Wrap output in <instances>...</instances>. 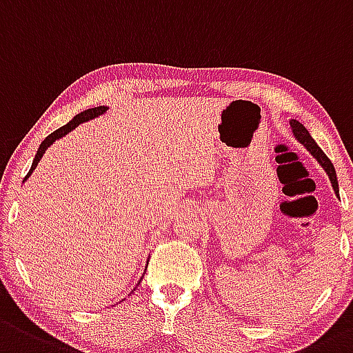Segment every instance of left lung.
<instances>
[{"label": "left lung", "instance_id": "obj_1", "mask_svg": "<svg viewBox=\"0 0 353 353\" xmlns=\"http://www.w3.org/2000/svg\"><path fill=\"white\" fill-rule=\"evenodd\" d=\"M289 123H291V130H292V135H294V139L298 140L299 143H303V145L306 147V150L310 152L314 159H316L318 164L323 167V170L326 172V176H328L330 183H332L333 191H335V194L339 196V181H336V172H335V167H333V164H332V161L326 157L325 152L318 147V143L314 142L313 137L310 135V132H307V130L304 128L298 120H291Z\"/></svg>", "mask_w": 353, "mask_h": 353}]
</instances>
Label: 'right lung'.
Returning a JSON list of instances; mask_svg holds the SVG:
<instances>
[{"instance_id":"add662e5","label":"right lung","mask_w":353,"mask_h":353,"mask_svg":"<svg viewBox=\"0 0 353 353\" xmlns=\"http://www.w3.org/2000/svg\"><path fill=\"white\" fill-rule=\"evenodd\" d=\"M106 110H108V108H106V106H96V108H89V110H86V111H83V113L76 114V117H74L72 120H70L68 125H64V127H61L59 130H55L54 133H50V135L47 137V139L43 140L42 143H40L39 150H37L35 159H33V162H32V167H30V170H28L27 177H25V179H23V183H25V181L28 179L30 176H32V172H33V170H35V167L39 165L40 159L43 157V154H46L47 148H49V147L52 145V143L55 142V140H59V139H62V137L68 135V133H69V132H72V130L76 128L77 125L84 123V121L92 120V118L101 117V114H105V113H106ZM140 279H142V277H140ZM139 284H140V281H139V283H137V285H139ZM135 289H137V288H135ZM135 289H133V291H135Z\"/></svg>"}]
</instances>
